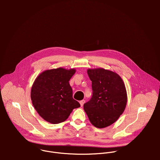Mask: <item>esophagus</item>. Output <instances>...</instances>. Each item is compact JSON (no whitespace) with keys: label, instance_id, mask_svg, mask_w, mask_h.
<instances>
[{"label":"esophagus","instance_id":"esophagus-1","mask_svg":"<svg viewBox=\"0 0 160 160\" xmlns=\"http://www.w3.org/2000/svg\"><path fill=\"white\" fill-rule=\"evenodd\" d=\"M85 102V100H82V101H80V106H83Z\"/></svg>","mask_w":160,"mask_h":160}]
</instances>
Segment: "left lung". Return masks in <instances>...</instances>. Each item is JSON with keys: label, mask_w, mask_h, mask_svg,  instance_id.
<instances>
[{"label": "left lung", "mask_w": 160, "mask_h": 160, "mask_svg": "<svg viewBox=\"0 0 160 160\" xmlns=\"http://www.w3.org/2000/svg\"><path fill=\"white\" fill-rule=\"evenodd\" d=\"M92 96L83 109L94 126L102 128L115 123L123 112L127 102L126 88L116 73L103 68L88 69Z\"/></svg>", "instance_id": "1"}]
</instances>
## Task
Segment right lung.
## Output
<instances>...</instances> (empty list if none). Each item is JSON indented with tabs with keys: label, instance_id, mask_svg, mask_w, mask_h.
I'll return each instance as SVG.
<instances>
[{
	"label": "right lung",
	"instance_id": "right-lung-1",
	"mask_svg": "<svg viewBox=\"0 0 160 160\" xmlns=\"http://www.w3.org/2000/svg\"><path fill=\"white\" fill-rule=\"evenodd\" d=\"M75 69L62 68L45 70L35 79L31 90L32 104L38 115L52 124L64 122L75 108L80 106L73 98L69 81Z\"/></svg>",
	"mask_w": 160,
	"mask_h": 160
}]
</instances>
